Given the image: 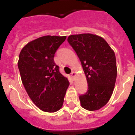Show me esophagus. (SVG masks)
<instances>
[{"label": "esophagus", "mask_w": 135, "mask_h": 135, "mask_svg": "<svg viewBox=\"0 0 135 135\" xmlns=\"http://www.w3.org/2000/svg\"><path fill=\"white\" fill-rule=\"evenodd\" d=\"M71 77H72V79H74V78H75V72H72V73H71Z\"/></svg>", "instance_id": "1"}]
</instances>
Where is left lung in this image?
Instances as JSON below:
<instances>
[{
    "instance_id": "8db88e82",
    "label": "left lung",
    "mask_w": 135,
    "mask_h": 135,
    "mask_svg": "<svg viewBox=\"0 0 135 135\" xmlns=\"http://www.w3.org/2000/svg\"><path fill=\"white\" fill-rule=\"evenodd\" d=\"M67 40L81 62L88 83L86 93L79 96L81 106L98 110L113 94L117 74L115 52L104 38L92 34L70 35Z\"/></svg>"
}]
</instances>
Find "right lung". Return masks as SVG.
<instances>
[{
    "instance_id": "add662e5",
    "label": "right lung",
    "mask_w": 135,
    "mask_h": 135,
    "mask_svg": "<svg viewBox=\"0 0 135 135\" xmlns=\"http://www.w3.org/2000/svg\"><path fill=\"white\" fill-rule=\"evenodd\" d=\"M66 38L40 37L25 45L19 55L22 83L32 101L44 112L52 113L61 108L70 84L54 61V54Z\"/></svg>"
}]
</instances>
